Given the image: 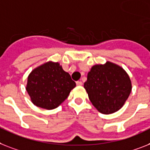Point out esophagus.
<instances>
[{
    "label": "esophagus",
    "mask_w": 150,
    "mask_h": 150,
    "mask_svg": "<svg viewBox=\"0 0 150 150\" xmlns=\"http://www.w3.org/2000/svg\"><path fill=\"white\" fill-rule=\"evenodd\" d=\"M76 85L77 86H82L83 83L81 81H76Z\"/></svg>",
    "instance_id": "1"
}]
</instances>
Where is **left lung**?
Instances as JSON below:
<instances>
[{
    "instance_id": "1",
    "label": "left lung",
    "mask_w": 150,
    "mask_h": 150,
    "mask_svg": "<svg viewBox=\"0 0 150 150\" xmlns=\"http://www.w3.org/2000/svg\"><path fill=\"white\" fill-rule=\"evenodd\" d=\"M83 86L90 102L103 114L120 110L132 90V83L126 70L110 61L93 66Z\"/></svg>"
}]
</instances>
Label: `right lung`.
Wrapping results in <instances>:
<instances>
[{
  "label": "right lung",
  "mask_w": 150,
  "mask_h": 150,
  "mask_svg": "<svg viewBox=\"0 0 150 150\" xmlns=\"http://www.w3.org/2000/svg\"><path fill=\"white\" fill-rule=\"evenodd\" d=\"M76 86L70 75L58 62L47 61L34 68L28 76L26 90L35 106L54 110Z\"/></svg>",
  "instance_id": "obj_1"
}]
</instances>
